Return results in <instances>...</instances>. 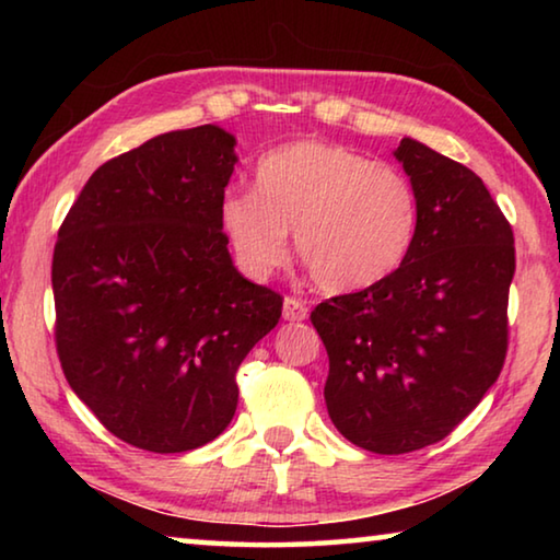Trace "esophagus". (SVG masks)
<instances>
[{
  "mask_svg": "<svg viewBox=\"0 0 560 560\" xmlns=\"http://www.w3.org/2000/svg\"><path fill=\"white\" fill-rule=\"evenodd\" d=\"M283 320H303L308 316V308H306V303H303L301 299H296V296H287L283 299Z\"/></svg>",
  "mask_w": 560,
  "mask_h": 560,
  "instance_id": "obj_1",
  "label": "esophagus"
}]
</instances>
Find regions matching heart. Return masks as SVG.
<instances>
[{
    "label": "heart",
    "instance_id": "b5f03b06",
    "mask_svg": "<svg viewBox=\"0 0 560 560\" xmlns=\"http://www.w3.org/2000/svg\"><path fill=\"white\" fill-rule=\"evenodd\" d=\"M417 195L402 170L346 145L296 140L259 160L252 189L220 202L236 264L267 279L289 252V232L318 289H368L400 267L417 234Z\"/></svg>",
    "mask_w": 560,
    "mask_h": 560
}]
</instances>
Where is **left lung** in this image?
<instances>
[{
	"label": "left lung",
	"mask_w": 560,
	"mask_h": 560,
	"mask_svg": "<svg viewBox=\"0 0 560 560\" xmlns=\"http://www.w3.org/2000/svg\"><path fill=\"white\" fill-rule=\"evenodd\" d=\"M395 158L420 210L410 254L387 279L311 311L330 420L375 454L444 440L497 383L516 269L514 232L479 175L412 138Z\"/></svg>",
	"instance_id": "left-lung-1"
}]
</instances>
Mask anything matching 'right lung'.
<instances>
[{
  "instance_id": "1",
  "label": "right lung",
  "mask_w": 560,
  "mask_h": 560,
  "mask_svg": "<svg viewBox=\"0 0 560 560\" xmlns=\"http://www.w3.org/2000/svg\"><path fill=\"white\" fill-rule=\"evenodd\" d=\"M220 126L173 130L103 163L54 249L56 350L71 390L138 450L173 454L232 422L246 353L283 299L232 264L220 202L236 165Z\"/></svg>"
}]
</instances>
